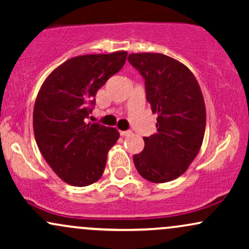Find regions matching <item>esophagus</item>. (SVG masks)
Returning <instances> with one entry per match:
<instances>
[{"instance_id": "1", "label": "esophagus", "mask_w": 249, "mask_h": 249, "mask_svg": "<svg viewBox=\"0 0 249 249\" xmlns=\"http://www.w3.org/2000/svg\"><path fill=\"white\" fill-rule=\"evenodd\" d=\"M119 133H121L122 136L126 137V136H130V134H132V131H119Z\"/></svg>"}]
</instances>
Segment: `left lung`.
I'll return each instance as SVG.
<instances>
[{
	"label": "left lung",
	"mask_w": 249,
	"mask_h": 249,
	"mask_svg": "<svg viewBox=\"0 0 249 249\" xmlns=\"http://www.w3.org/2000/svg\"><path fill=\"white\" fill-rule=\"evenodd\" d=\"M128 62L145 79L146 99L157 113V133L144 137L134 166L148 181L167 182L186 172L199 153L206 107L199 83L186 65L162 53H131Z\"/></svg>",
	"instance_id": "1"
}]
</instances>
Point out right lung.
<instances>
[{"label": "right lung", "instance_id": "obj_1", "mask_svg": "<svg viewBox=\"0 0 249 249\" xmlns=\"http://www.w3.org/2000/svg\"><path fill=\"white\" fill-rule=\"evenodd\" d=\"M126 51L83 55L57 67L37 95L35 139L53 172L71 186H89L104 173L107 152L119 138L115 127L85 123L95 96L126 61Z\"/></svg>", "mask_w": 249, "mask_h": 249}]
</instances>
